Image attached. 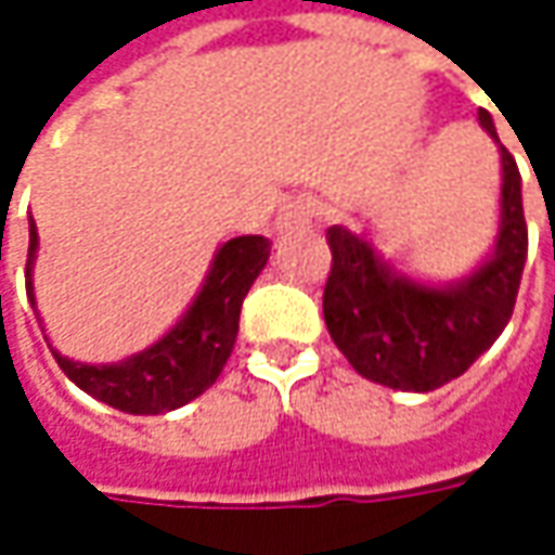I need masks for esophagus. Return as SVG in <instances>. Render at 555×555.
I'll list each match as a JSON object with an SVG mask.
<instances>
[{
	"mask_svg": "<svg viewBox=\"0 0 555 555\" xmlns=\"http://www.w3.org/2000/svg\"><path fill=\"white\" fill-rule=\"evenodd\" d=\"M315 218V202L310 199H295L288 202L276 218V230L279 233H297V230H307Z\"/></svg>",
	"mask_w": 555,
	"mask_h": 555,
	"instance_id": "34e87169",
	"label": "esophagus"
}]
</instances>
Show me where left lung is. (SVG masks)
<instances>
[{
    "label": "left lung",
    "instance_id": "obj_1",
    "mask_svg": "<svg viewBox=\"0 0 555 555\" xmlns=\"http://www.w3.org/2000/svg\"><path fill=\"white\" fill-rule=\"evenodd\" d=\"M479 125L501 150V220L491 255L473 273L430 285L380 258L369 233L347 227L325 233L332 248L322 295L328 335L356 372L390 390L430 392L461 377L501 337L516 307L528 258L522 178L488 109H479Z\"/></svg>",
    "mask_w": 555,
    "mask_h": 555
}]
</instances>
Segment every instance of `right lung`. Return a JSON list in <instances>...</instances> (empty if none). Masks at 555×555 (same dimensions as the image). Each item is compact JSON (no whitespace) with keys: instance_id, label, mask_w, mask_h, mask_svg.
<instances>
[{"instance_id":"obj_1","label":"right lung","mask_w":555,"mask_h":555,"mask_svg":"<svg viewBox=\"0 0 555 555\" xmlns=\"http://www.w3.org/2000/svg\"><path fill=\"white\" fill-rule=\"evenodd\" d=\"M36 251H39V233H36V220L29 218L27 297L33 310H36V292H33ZM267 260H270V240L263 236H236L223 242L215 251L208 276L202 282L199 295L186 307V313L141 353L125 356L119 362H106V365L73 362L49 344L51 353L79 390L125 414H165L181 409L208 390L223 372L240 335L242 300L260 276V270L267 267Z\"/></svg>"}]
</instances>
